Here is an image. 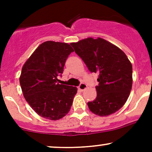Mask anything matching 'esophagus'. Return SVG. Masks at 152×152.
<instances>
[{
  "mask_svg": "<svg viewBox=\"0 0 152 152\" xmlns=\"http://www.w3.org/2000/svg\"><path fill=\"white\" fill-rule=\"evenodd\" d=\"M86 88H87V85L86 84V83H81V84H80V86L78 87V89H79L80 91H84Z\"/></svg>",
  "mask_w": 152,
  "mask_h": 152,
  "instance_id": "34e87169",
  "label": "esophagus"
}]
</instances>
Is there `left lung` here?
Returning a JSON list of instances; mask_svg holds the SVG:
<instances>
[{
	"mask_svg": "<svg viewBox=\"0 0 152 152\" xmlns=\"http://www.w3.org/2000/svg\"><path fill=\"white\" fill-rule=\"evenodd\" d=\"M91 73H98L97 96L87 103L90 111L107 116L125 104L132 90V65L123 50L102 38L71 43Z\"/></svg>",
	"mask_w": 152,
	"mask_h": 152,
	"instance_id": "left-lung-1",
	"label": "left lung"
}]
</instances>
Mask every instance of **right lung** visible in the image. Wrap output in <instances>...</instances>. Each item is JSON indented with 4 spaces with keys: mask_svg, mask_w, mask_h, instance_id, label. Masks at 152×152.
<instances>
[{
    "mask_svg": "<svg viewBox=\"0 0 152 152\" xmlns=\"http://www.w3.org/2000/svg\"><path fill=\"white\" fill-rule=\"evenodd\" d=\"M74 49L67 43H41L23 66L19 81L26 102L41 117L58 120L70 111L75 86L57 83L66 60Z\"/></svg>",
    "mask_w": 152,
    "mask_h": 152,
    "instance_id": "right-lung-1",
    "label": "right lung"
}]
</instances>
